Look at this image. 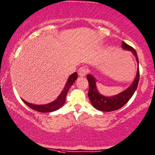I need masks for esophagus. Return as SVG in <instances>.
<instances>
[{
    "label": "esophagus",
    "mask_w": 155,
    "mask_h": 155,
    "mask_svg": "<svg viewBox=\"0 0 155 155\" xmlns=\"http://www.w3.org/2000/svg\"><path fill=\"white\" fill-rule=\"evenodd\" d=\"M88 72V68L86 66H82L78 69V75L80 76H84Z\"/></svg>",
    "instance_id": "34e87169"
}]
</instances>
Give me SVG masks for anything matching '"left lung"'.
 Wrapping results in <instances>:
<instances>
[{
	"instance_id": "left-lung-1",
	"label": "left lung",
	"mask_w": 155,
	"mask_h": 155,
	"mask_svg": "<svg viewBox=\"0 0 155 155\" xmlns=\"http://www.w3.org/2000/svg\"><path fill=\"white\" fill-rule=\"evenodd\" d=\"M122 47L124 50H130L134 53L138 64V58L136 50L124 41H122ZM87 78L89 82L88 96L93 106L101 111L111 112L116 110H118L120 107L124 106L129 101L130 98L132 97V96L134 95V92L137 89L139 78H140V73H139L138 68L137 75H136V79L133 84L123 92L115 96H112V97H105V96L101 95L96 89V80L91 75H87Z\"/></svg>"
}]
</instances>
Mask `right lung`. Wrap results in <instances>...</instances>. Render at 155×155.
Listing matches in <instances>:
<instances>
[{
    "label": "right lung",
    "instance_id": "obj_1",
    "mask_svg": "<svg viewBox=\"0 0 155 155\" xmlns=\"http://www.w3.org/2000/svg\"><path fill=\"white\" fill-rule=\"evenodd\" d=\"M78 78V73H74L72 75H70L69 77L68 81L66 82V86H65L64 90L62 91L61 94H60L57 99L54 101L53 102L50 103V104H46V105H34L32 104H29V103L25 101L22 99L24 103L26 105H28L29 107H31V109L34 110L35 111L40 112V113H50V112H53L59 109L64 104V103L66 102V98L67 93L70 89V87L72 86L74 82L77 80Z\"/></svg>",
    "mask_w": 155,
    "mask_h": 155
}]
</instances>
